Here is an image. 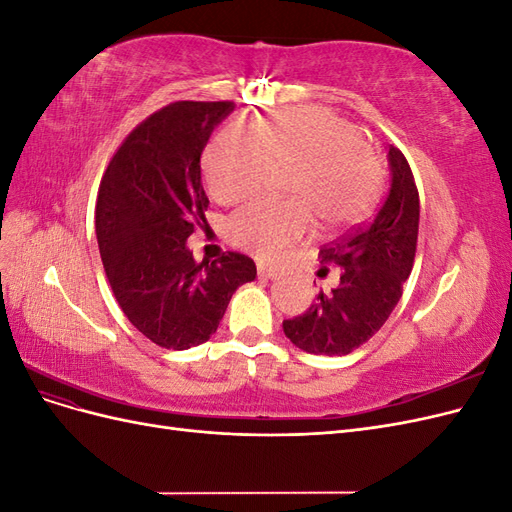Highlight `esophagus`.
Returning a JSON list of instances; mask_svg holds the SVG:
<instances>
[{
    "instance_id": "obj_1",
    "label": "esophagus",
    "mask_w": 512,
    "mask_h": 512,
    "mask_svg": "<svg viewBox=\"0 0 512 512\" xmlns=\"http://www.w3.org/2000/svg\"><path fill=\"white\" fill-rule=\"evenodd\" d=\"M258 275L260 277H267V280H277V273L273 267H267V265H258Z\"/></svg>"
}]
</instances>
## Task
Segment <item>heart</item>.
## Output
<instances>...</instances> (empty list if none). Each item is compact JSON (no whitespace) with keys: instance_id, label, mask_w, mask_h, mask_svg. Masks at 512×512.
I'll list each match as a JSON object with an SVG mask.
<instances>
[{"instance_id":"obj_1","label":"heart","mask_w":512,"mask_h":512,"mask_svg":"<svg viewBox=\"0 0 512 512\" xmlns=\"http://www.w3.org/2000/svg\"><path fill=\"white\" fill-rule=\"evenodd\" d=\"M209 192L222 205L256 196L277 170L294 168L288 196L258 200L232 215L230 241L273 260L305 239L314 218L327 232L361 224L382 194V164L363 132L324 108L277 113L258 126L230 123L205 151Z\"/></svg>"}]
</instances>
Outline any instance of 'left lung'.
<instances>
[{
    "mask_svg": "<svg viewBox=\"0 0 512 512\" xmlns=\"http://www.w3.org/2000/svg\"><path fill=\"white\" fill-rule=\"evenodd\" d=\"M391 190L374 220L320 247V262L339 267V284L318 292L305 314L284 320L290 342L309 352L342 356L374 337L401 299L418 239V190L404 153L389 149Z\"/></svg>",
    "mask_w": 512,
    "mask_h": 512,
    "instance_id": "1",
    "label": "left lung"
}]
</instances>
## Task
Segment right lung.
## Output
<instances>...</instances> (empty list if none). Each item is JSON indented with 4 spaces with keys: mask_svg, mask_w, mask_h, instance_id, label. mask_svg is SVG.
Segmentation results:
<instances>
[{
    "mask_svg": "<svg viewBox=\"0 0 512 512\" xmlns=\"http://www.w3.org/2000/svg\"><path fill=\"white\" fill-rule=\"evenodd\" d=\"M232 102H173L136 126L108 164L96 200V235L123 314L153 344L188 350L218 331L232 292L252 282V258L226 252L196 262L188 237L209 198L200 156Z\"/></svg>",
    "mask_w": 512,
    "mask_h": 512,
    "instance_id": "1",
    "label": "right lung"
}]
</instances>
